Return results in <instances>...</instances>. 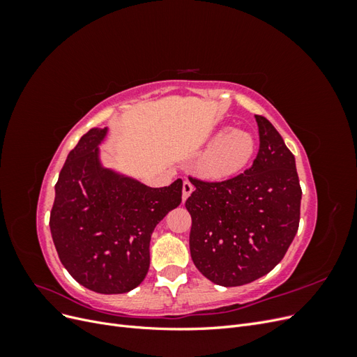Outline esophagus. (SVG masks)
<instances>
[{
	"instance_id": "obj_1",
	"label": "esophagus",
	"mask_w": 357,
	"mask_h": 357,
	"mask_svg": "<svg viewBox=\"0 0 357 357\" xmlns=\"http://www.w3.org/2000/svg\"><path fill=\"white\" fill-rule=\"evenodd\" d=\"M193 192V185L190 181H185L183 183V201H186L189 197H190V193Z\"/></svg>"
}]
</instances>
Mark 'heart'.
Returning <instances> with one entry per match:
<instances>
[{"mask_svg":"<svg viewBox=\"0 0 357 357\" xmlns=\"http://www.w3.org/2000/svg\"><path fill=\"white\" fill-rule=\"evenodd\" d=\"M211 147L199 160L201 174L223 180L238 174L250 164L256 155V137L245 129H234L226 125L211 137Z\"/></svg>","mask_w":357,"mask_h":357,"instance_id":"b5f03b06","label":"heart"}]
</instances>
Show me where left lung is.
I'll list each match as a JSON object with an SVG mask.
<instances>
[{
  "instance_id": "left-lung-1",
  "label": "left lung",
  "mask_w": 357,
  "mask_h": 357,
  "mask_svg": "<svg viewBox=\"0 0 357 357\" xmlns=\"http://www.w3.org/2000/svg\"><path fill=\"white\" fill-rule=\"evenodd\" d=\"M259 152L243 174L219 183L190 178V256L210 282L252 283L284 257L299 226L302 190L295 156L264 116H255Z\"/></svg>"
}]
</instances>
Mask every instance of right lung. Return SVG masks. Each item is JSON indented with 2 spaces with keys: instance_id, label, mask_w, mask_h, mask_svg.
<instances>
[{
  "instance_id": "right-lung-1",
  "label": "right lung",
  "mask_w": 357,
  "mask_h": 357,
  "mask_svg": "<svg viewBox=\"0 0 357 357\" xmlns=\"http://www.w3.org/2000/svg\"><path fill=\"white\" fill-rule=\"evenodd\" d=\"M109 128H92L67 156L55 186L50 232L75 282L96 294H126L150 265V236L181 202L183 181L149 188L107 168L100 144Z\"/></svg>"
}]
</instances>
